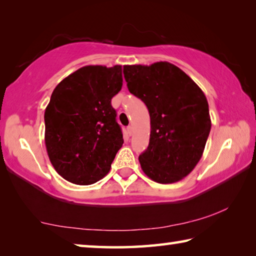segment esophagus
I'll return each instance as SVG.
<instances>
[{"label":"esophagus","instance_id":"34e87169","mask_svg":"<svg viewBox=\"0 0 256 256\" xmlns=\"http://www.w3.org/2000/svg\"><path fill=\"white\" fill-rule=\"evenodd\" d=\"M128 136H132V133H133V128H132V126H128Z\"/></svg>","mask_w":256,"mask_h":256}]
</instances>
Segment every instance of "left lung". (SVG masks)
<instances>
[{
    "mask_svg": "<svg viewBox=\"0 0 256 256\" xmlns=\"http://www.w3.org/2000/svg\"><path fill=\"white\" fill-rule=\"evenodd\" d=\"M128 92L150 114V141L138 157L144 174L160 184L176 183L200 162L211 130L209 105L200 86L168 62L124 66Z\"/></svg>",
    "mask_w": 256,
    "mask_h": 256,
    "instance_id": "obj_1",
    "label": "left lung"
}]
</instances>
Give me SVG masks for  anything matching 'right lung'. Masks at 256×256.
<instances>
[{
  "label": "right lung",
  "mask_w": 256,
  "mask_h": 256,
  "mask_svg": "<svg viewBox=\"0 0 256 256\" xmlns=\"http://www.w3.org/2000/svg\"><path fill=\"white\" fill-rule=\"evenodd\" d=\"M122 86V66H86L56 86L45 110V144L64 180L90 185L108 174L124 142L110 102Z\"/></svg>",
  "instance_id": "right-lung-1"
}]
</instances>
